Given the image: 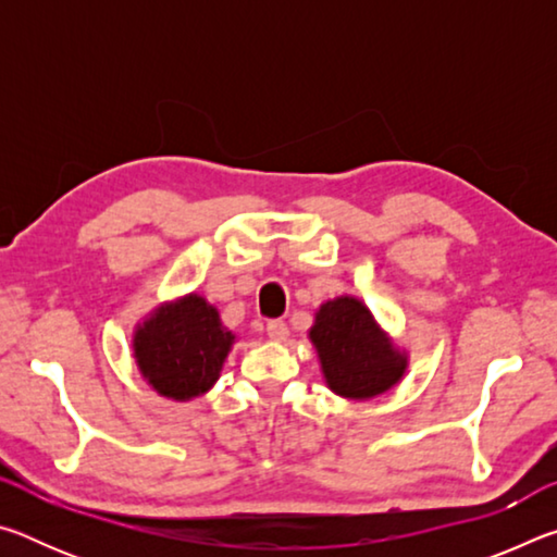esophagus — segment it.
Masks as SVG:
<instances>
[{
  "instance_id": "obj_1",
  "label": "esophagus",
  "mask_w": 557,
  "mask_h": 557,
  "mask_svg": "<svg viewBox=\"0 0 557 557\" xmlns=\"http://www.w3.org/2000/svg\"><path fill=\"white\" fill-rule=\"evenodd\" d=\"M268 336H270V342L282 344V342H287L289 329L285 322H280V319H272V322H268Z\"/></svg>"
}]
</instances>
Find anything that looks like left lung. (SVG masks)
<instances>
[{"label":"left lung","instance_id":"1","mask_svg":"<svg viewBox=\"0 0 557 557\" xmlns=\"http://www.w3.org/2000/svg\"><path fill=\"white\" fill-rule=\"evenodd\" d=\"M307 336L326 388L346 400L379 398L408 373V348L395 342L354 295L322 301Z\"/></svg>","mask_w":557,"mask_h":557}]
</instances>
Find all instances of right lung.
<instances>
[{
  "mask_svg": "<svg viewBox=\"0 0 557 557\" xmlns=\"http://www.w3.org/2000/svg\"><path fill=\"white\" fill-rule=\"evenodd\" d=\"M238 336L223 326L219 307L203 295L166 299L132 332V358L157 395L188 403L209 393Z\"/></svg>",
  "mask_w": 557,
  "mask_h": 557,
  "instance_id": "add662e5",
  "label": "right lung"
}]
</instances>
